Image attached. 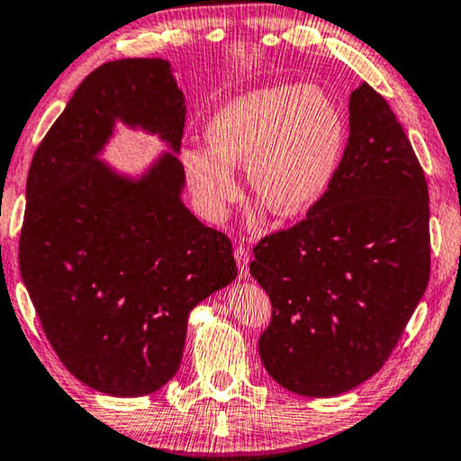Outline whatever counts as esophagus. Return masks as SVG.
<instances>
[{"instance_id": "34e87169", "label": "esophagus", "mask_w": 461, "mask_h": 461, "mask_svg": "<svg viewBox=\"0 0 461 461\" xmlns=\"http://www.w3.org/2000/svg\"><path fill=\"white\" fill-rule=\"evenodd\" d=\"M233 256H236V262H238V270H240V278H248V264H249V254L246 248H236V252H233Z\"/></svg>"}]
</instances>
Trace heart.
Here are the masks:
<instances>
[{"label":"heart","instance_id":"obj_1","mask_svg":"<svg viewBox=\"0 0 461 461\" xmlns=\"http://www.w3.org/2000/svg\"><path fill=\"white\" fill-rule=\"evenodd\" d=\"M339 105L321 87L268 85L212 115V148H185L183 167L201 213L217 221L240 197L236 167L272 215L299 217L330 189L346 150Z\"/></svg>","mask_w":461,"mask_h":461}]
</instances>
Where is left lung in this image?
Listing matches in <instances>:
<instances>
[{"label":"left lung","instance_id":"left-lung-1","mask_svg":"<svg viewBox=\"0 0 461 461\" xmlns=\"http://www.w3.org/2000/svg\"><path fill=\"white\" fill-rule=\"evenodd\" d=\"M431 272L429 191L415 150L368 83L349 95V138L323 199L254 248L249 275L272 303L264 368L303 396H338L374 376Z\"/></svg>","mask_w":461,"mask_h":461}]
</instances>
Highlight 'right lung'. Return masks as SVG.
<instances>
[{
    "instance_id": "obj_1",
    "label": "right lung",
    "mask_w": 461,
    "mask_h": 461,
    "mask_svg": "<svg viewBox=\"0 0 461 461\" xmlns=\"http://www.w3.org/2000/svg\"><path fill=\"white\" fill-rule=\"evenodd\" d=\"M185 95L168 60L120 59L85 79L30 165L20 272L67 370L112 396L156 393L186 321L238 275L231 241L181 199ZM171 148L140 177L98 160L114 122Z\"/></svg>"
}]
</instances>
